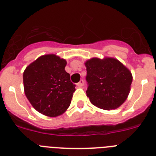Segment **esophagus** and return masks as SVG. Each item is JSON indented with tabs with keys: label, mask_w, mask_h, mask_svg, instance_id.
I'll return each instance as SVG.
<instances>
[{
	"label": "esophagus",
	"mask_w": 156,
	"mask_h": 156,
	"mask_svg": "<svg viewBox=\"0 0 156 156\" xmlns=\"http://www.w3.org/2000/svg\"><path fill=\"white\" fill-rule=\"evenodd\" d=\"M83 84H84V80H81L77 83V86L79 87H81L83 86Z\"/></svg>",
	"instance_id": "esophagus-1"
}]
</instances>
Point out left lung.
<instances>
[{
	"label": "left lung",
	"mask_w": 156,
	"mask_h": 156,
	"mask_svg": "<svg viewBox=\"0 0 156 156\" xmlns=\"http://www.w3.org/2000/svg\"><path fill=\"white\" fill-rule=\"evenodd\" d=\"M85 66L88 84L87 96L94 105L110 110L124 102L133 80L126 67L112 58H93L87 61Z\"/></svg>",
	"instance_id": "obj_1"
}]
</instances>
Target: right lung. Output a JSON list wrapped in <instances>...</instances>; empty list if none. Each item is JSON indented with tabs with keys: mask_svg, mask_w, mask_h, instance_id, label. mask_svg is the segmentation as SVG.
<instances>
[{
	"mask_svg": "<svg viewBox=\"0 0 156 156\" xmlns=\"http://www.w3.org/2000/svg\"><path fill=\"white\" fill-rule=\"evenodd\" d=\"M66 61L55 55H46L29 65L23 73L26 96L37 112L55 117L66 111L76 85L66 73Z\"/></svg>",
	"mask_w": 156,
	"mask_h": 156,
	"instance_id": "obj_1",
	"label": "right lung"
}]
</instances>
